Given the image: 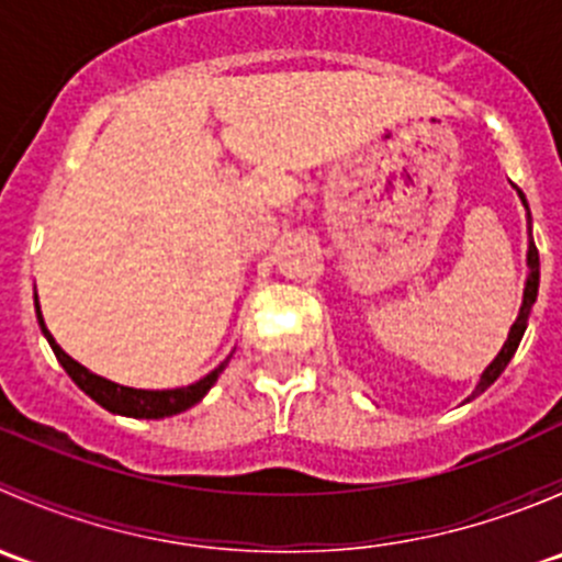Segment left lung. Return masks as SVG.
I'll return each instance as SVG.
<instances>
[{
	"label": "left lung",
	"mask_w": 562,
	"mask_h": 562,
	"mask_svg": "<svg viewBox=\"0 0 562 562\" xmlns=\"http://www.w3.org/2000/svg\"><path fill=\"white\" fill-rule=\"evenodd\" d=\"M519 198H522V201H525L522 192H519ZM525 206H527V203H525ZM527 266H530V274H527L522 310H519L517 323H514L512 331H508V339H506V345H503L501 353H497V359L492 361V364L486 367L484 375H481V383H479V386H475L473 396L481 394V391H484V389H490L492 383H495L497 378H501V372L506 370L508 361H512V356L517 353L519 342H522V334H525V328H527V317H530V307H532V304H536V296H538V249H536V241H532V236H530V247H527Z\"/></svg>",
	"instance_id": "obj_1"
}]
</instances>
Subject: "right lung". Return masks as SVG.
Segmentation results:
<instances>
[{
	"instance_id": "1",
	"label": "right lung",
	"mask_w": 562,
	"mask_h": 562,
	"mask_svg": "<svg viewBox=\"0 0 562 562\" xmlns=\"http://www.w3.org/2000/svg\"><path fill=\"white\" fill-rule=\"evenodd\" d=\"M37 307V321H40V328H43L45 339H48V345L54 348L56 359H59V364L65 367L67 375L76 381V386L81 391H87L89 396H92L98 405H103L105 411L111 413H119V416H133V418H166V416H176V413L187 411V407H192L195 402L203 400V394H206L209 389L214 386V381L220 378V372L225 370V364L228 361H223V364L217 367L214 372H209L203 381L192 383V386H184V389H171V391H144V389H127V386H119V383H111L105 381V378L94 375V372H89L87 367L78 364L76 359H70V356L65 353V350L56 345V339L50 337V331L45 328L43 323V315H40V304Z\"/></svg>"
}]
</instances>
